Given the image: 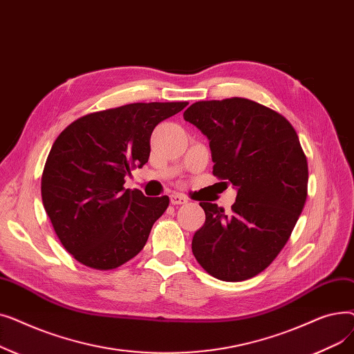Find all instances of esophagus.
<instances>
[{
  "instance_id": "34e87169",
  "label": "esophagus",
  "mask_w": 354,
  "mask_h": 354,
  "mask_svg": "<svg viewBox=\"0 0 354 354\" xmlns=\"http://www.w3.org/2000/svg\"><path fill=\"white\" fill-rule=\"evenodd\" d=\"M187 202H188L187 196L179 195V194L171 195V203H172V205H183V203H187Z\"/></svg>"
}]
</instances>
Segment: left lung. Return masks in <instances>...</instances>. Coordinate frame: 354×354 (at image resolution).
Returning <instances> with one entry per match:
<instances>
[{"label": "left lung", "instance_id": "1", "mask_svg": "<svg viewBox=\"0 0 354 354\" xmlns=\"http://www.w3.org/2000/svg\"><path fill=\"white\" fill-rule=\"evenodd\" d=\"M183 119L209 139L214 176L238 189L230 214L199 203L205 224L192 252L218 280H248L280 254L304 208L308 165L299 136L278 111L244 97L196 102Z\"/></svg>", "mask_w": 354, "mask_h": 354}]
</instances>
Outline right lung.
<instances>
[{
  "label": "right lung",
  "instance_id": "1",
  "mask_svg": "<svg viewBox=\"0 0 354 354\" xmlns=\"http://www.w3.org/2000/svg\"><path fill=\"white\" fill-rule=\"evenodd\" d=\"M188 102L130 103L86 115L54 140L41 175V198L55 235L86 267L115 270L145 247L169 196L124 189V176L151 153L158 123Z\"/></svg>",
  "mask_w": 354,
  "mask_h": 354
}]
</instances>
